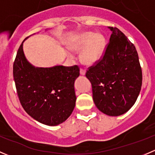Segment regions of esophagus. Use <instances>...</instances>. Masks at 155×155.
Instances as JSON below:
<instances>
[{"mask_svg": "<svg viewBox=\"0 0 155 155\" xmlns=\"http://www.w3.org/2000/svg\"><path fill=\"white\" fill-rule=\"evenodd\" d=\"M80 74L82 75V76H84V75L85 74V70H84V69L82 68H80Z\"/></svg>", "mask_w": 155, "mask_h": 155, "instance_id": "obj_1", "label": "esophagus"}]
</instances>
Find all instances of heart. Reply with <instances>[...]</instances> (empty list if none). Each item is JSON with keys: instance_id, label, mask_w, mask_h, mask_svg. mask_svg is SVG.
<instances>
[{"instance_id": "1", "label": "heart", "mask_w": 155, "mask_h": 155, "mask_svg": "<svg viewBox=\"0 0 155 155\" xmlns=\"http://www.w3.org/2000/svg\"><path fill=\"white\" fill-rule=\"evenodd\" d=\"M106 40L104 36L94 32H85L75 36L68 42V47L74 51H79L80 59L86 65H94L97 63L104 55ZM68 57L73 54L68 51Z\"/></svg>"}]
</instances>
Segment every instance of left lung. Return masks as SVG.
<instances>
[{"instance_id":"1","label":"left lung","mask_w":155,"mask_h":155,"mask_svg":"<svg viewBox=\"0 0 155 155\" xmlns=\"http://www.w3.org/2000/svg\"><path fill=\"white\" fill-rule=\"evenodd\" d=\"M112 31L102 58L86 72L97 109L118 116L134 106L140 94L143 73L134 45L117 28Z\"/></svg>"}]
</instances>
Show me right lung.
<instances>
[{
  "label": "right lung",
  "mask_w": 155,
  "mask_h": 155,
  "mask_svg": "<svg viewBox=\"0 0 155 155\" xmlns=\"http://www.w3.org/2000/svg\"><path fill=\"white\" fill-rule=\"evenodd\" d=\"M24 41L13 64L18 99L25 111L37 121L48 126L58 125L74 109V82L79 76V68L77 65L35 68L25 56Z\"/></svg>",
  "instance_id": "obj_1"
}]
</instances>
